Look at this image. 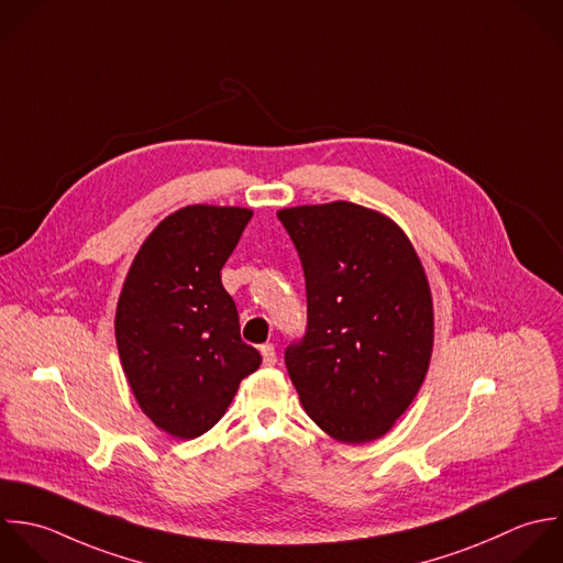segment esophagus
Returning a JSON list of instances; mask_svg holds the SVG:
<instances>
[{
	"instance_id": "obj_1",
	"label": "esophagus",
	"mask_w": 563,
	"mask_h": 563,
	"mask_svg": "<svg viewBox=\"0 0 563 563\" xmlns=\"http://www.w3.org/2000/svg\"><path fill=\"white\" fill-rule=\"evenodd\" d=\"M261 355H263V364L265 366H274L276 364V349H274V344H263L261 346Z\"/></svg>"
}]
</instances>
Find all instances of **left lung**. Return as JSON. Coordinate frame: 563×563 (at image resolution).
I'll use <instances>...</instances> for the list:
<instances>
[{
	"label": "left lung",
	"instance_id": "obj_1",
	"mask_svg": "<svg viewBox=\"0 0 563 563\" xmlns=\"http://www.w3.org/2000/svg\"><path fill=\"white\" fill-rule=\"evenodd\" d=\"M305 269L307 333L285 364L307 415L335 441L371 443L417 397L434 349L421 258L386 214L331 201L276 212Z\"/></svg>",
	"mask_w": 563,
	"mask_h": 563
}]
</instances>
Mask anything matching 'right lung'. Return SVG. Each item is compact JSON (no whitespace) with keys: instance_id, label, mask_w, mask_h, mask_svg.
Returning a JSON list of instances; mask_svg holds the SVG:
<instances>
[{"instance_id":"1","label":"right lung","mask_w":563,"mask_h":563,"mask_svg":"<svg viewBox=\"0 0 563 563\" xmlns=\"http://www.w3.org/2000/svg\"><path fill=\"white\" fill-rule=\"evenodd\" d=\"M250 208L195 203L162 219L140 245L115 307V344L140 410L175 439H197L225 415L261 353L239 333L221 285Z\"/></svg>"}]
</instances>
